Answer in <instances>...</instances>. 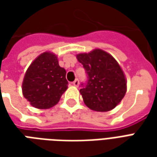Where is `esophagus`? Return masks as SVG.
<instances>
[{
  "mask_svg": "<svg viewBox=\"0 0 157 157\" xmlns=\"http://www.w3.org/2000/svg\"><path fill=\"white\" fill-rule=\"evenodd\" d=\"M72 84H73V86H79V81L77 80V79H75V81L72 82Z\"/></svg>",
  "mask_w": 157,
  "mask_h": 157,
  "instance_id": "1",
  "label": "esophagus"
}]
</instances>
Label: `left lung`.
<instances>
[{"label":"left lung","instance_id":"1","mask_svg":"<svg viewBox=\"0 0 157 157\" xmlns=\"http://www.w3.org/2000/svg\"><path fill=\"white\" fill-rule=\"evenodd\" d=\"M76 57L87 75L80 90L86 105L97 112L114 109L127 89L124 72L115 59L101 49L79 54Z\"/></svg>","mask_w":157,"mask_h":157}]
</instances>
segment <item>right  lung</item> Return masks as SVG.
<instances>
[{
	"label": "right lung",
	"instance_id": "right-lung-1",
	"mask_svg": "<svg viewBox=\"0 0 157 157\" xmlns=\"http://www.w3.org/2000/svg\"><path fill=\"white\" fill-rule=\"evenodd\" d=\"M65 75L56 55L49 52L42 54L26 72L22 82L24 98L36 109H50L58 103L67 89Z\"/></svg>",
	"mask_w": 157,
	"mask_h": 157
}]
</instances>
